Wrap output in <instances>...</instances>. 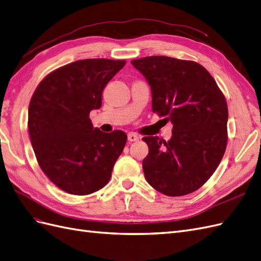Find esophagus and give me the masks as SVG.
Returning <instances> with one entry per match:
<instances>
[{"label": "esophagus", "instance_id": "34e87169", "mask_svg": "<svg viewBox=\"0 0 261 261\" xmlns=\"http://www.w3.org/2000/svg\"><path fill=\"white\" fill-rule=\"evenodd\" d=\"M128 140L130 142H136V141H139L140 140V136L137 135V133L135 132H130L128 135Z\"/></svg>", "mask_w": 261, "mask_h": 261}]
</instances>
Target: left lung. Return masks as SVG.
<instances>
[{"label": "left lung", "instance_id": "8db88e82", "mask_svg": "<svg viewBox=\"0 0 261 261\" xmlns=\"http://www.w3.org/2000/svg\"><path fill=\"white\" fill-rule=\"evenodd\" d=\"M131 64L151 86L152 111L173 123L169 141L142 139L149 146L142 162L145 179L164 195H188L208 181L226 151L228 108L224 93L196 62L148 56Z\"/></svg>", "mask_w": 261, "mask_h": 261}]
</instances>
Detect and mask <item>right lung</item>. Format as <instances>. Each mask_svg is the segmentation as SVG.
<instances>
[{"instance_id":"1","label":"right lung","mask_w":261,"mask_h":261,"mask_svg":"<svg viewBox=\"0 0 261 261\" xmlns=\"http://www.w3.org/2000/svg\"><path fill=\"white\" fill-rule=\"evenodd\" d=\"M125 61L83 59L53 70L38 84L29 107V133L39 168L72 195L102 189L126 142L125 132L93 128L89 113Z\"/></svg>"}]
</instances>
